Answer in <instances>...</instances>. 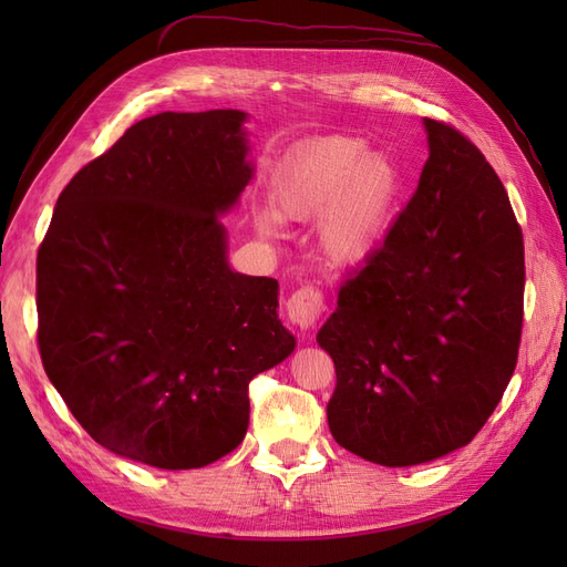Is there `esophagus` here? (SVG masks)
<instances>
[{"label": "esophagus", "mask_w": 567, "mask_h": 567, "mask_svg": "<svg viewBox=\"0 0 567 567\" xmlns=\"http://www.w3.org/2000/svg\"><path fill=\"white\" fill-rule=\"evenodd\" d=\"M323 293L317 286H302L298 288L293 296L288 298L286 302V312L288 319L293 321L298 329L307 331V329H315L319 317L323 315Z\"/></svg>", "instance_id": "34e87169"}]
</instances>
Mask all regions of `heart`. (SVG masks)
<instances>
[{"label": "heart", "mask_w": 567, "mask_h": 567, "mask_svg": "<svg viewBox=\"0 0 567 567\" xmlns=\"http://www.w3.org/2000/svg\"><path fill=\"white\" fill-rule=\"evenodd\" d=\"M398 196V169L381 153H364L354 136H323L290 163L274 184V210L255 215L267 238L281 219H319L323 252L333 262H359L375 248Z\"/></svg>", "instance_id": "obj_1"}]
</instances>
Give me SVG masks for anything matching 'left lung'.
<instances>
[{
  "instance_id": "left-lung-1",
  "label": "left lung",
  "mask_w": 567,
  "mask_h": 567,
  "mask_svg": "<svg viewBox=\"0 0 567 567\" xmlns=\"http://www.w3.org/2000/svg\"><path fill=\"white\" fill-rule=\"evenodd\" d=\"M419 186L317 340L331 354L333 440L381 466L468 444L518 362L523 231L502 179L456 127L423 117Z\"/></svg>"
}]
</instances>
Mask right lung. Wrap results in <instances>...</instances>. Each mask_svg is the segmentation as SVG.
Masks as SVG:
<instances>
[{"label":"right lung","instance_id":"obj_1","mask_svg":"<svg viewBox=\"0 0 567 567\" xmlns=\"http://www.w3.org/2000/svg\"><path fill=\"white\" fill-rule=\"evenodd\" d=\"M241 111L161 113L68 182L38 250V346L101 447L165 471L241 444L248 385L293 352L279 284L227 265L252 177Z\"/></svg>","mask_w":567,"mask_h":567}]
</instances>
